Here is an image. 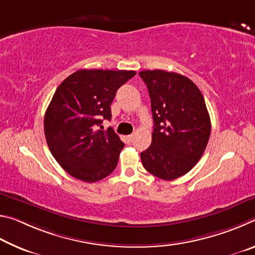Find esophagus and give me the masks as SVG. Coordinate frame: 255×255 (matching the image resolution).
Segmentation results:
<instances>
[{"label": "esophagus", "mask_w": 255, "mask_h": 255, "mask_svg": "<svg viewBox=\"0 0 255 255\" xmlns=\"http://www.w3.org/2000/svg\"><path fill=\"white\" fill-rule=\"evenodd\" d=\"M126 138H127V139H128L129 141H130V140L132 139V138H133V135L131 133V135H128V136H126Z\"/></svg>", "instance_id": "obj_1"}]
</instances>
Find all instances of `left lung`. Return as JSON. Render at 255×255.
<instances>
[{"instance_id":"8db88e82","label":"left lung","mask_w":255,"mask_h":255,"mask_svg":"<svg viewBox=\"0 0 255 255\" xmlns=\"http://www.w3.org/2000/svg\"><path fill=\"white\" fill-rule=\"evenodd\" d=\"M148 89L154 130L140 153L150 174L171 181L192 169L208 144L211 125L204 96L193 82L174 72L141 71Z\"/></svg>"}]
</instances>
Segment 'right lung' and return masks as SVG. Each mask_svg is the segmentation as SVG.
Instances as JSON below:
<instances>
[{
    "instance_id": "right-lung-1",
    "label": "right lung",
    "mask_w": 255,
    "mask_h": 255,
    "mask_svg": "<svg viewBox=\"0 0 255 255\" xmlns=\"http://www.w3.org/2000/svg\"><path fill=\"white\" fill-rule=\"evenodd\" d=\"M135 71L80 70L64 80L47 108L45 136L50 153L68 174L84 182L105 179L125 144L112 129L94 130L111 119L110 105Z\"/></svg>"
}]
</instances>
